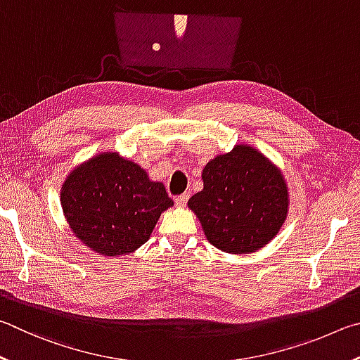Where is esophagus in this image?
Here are the masks:
<instances>
[{"mask_svg":"<svg viewBox=\"0 0 360 360\" xmlns=\"http://www.w3.org/2000/svg\"><path fill=\"white\" fill-rule=\"evenodd\" d=\"M188 199H190V194H188V193L181 194V196H176V198L174 199V200H175V205H176V207H185L186 202H188Z\"/></svg>","mask_w":360,"mask_h":360,"instance_id":"1","label":"esophagus"}]
</instances>
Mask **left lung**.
I'll use <instances>...</instances> for the list:
<instances>
[{
  "label": "left lung",
  "instance_id": "obj_1",
  "mask_svg": "<svg viewBox=\"0 0 360 360\" xmlns=\"http://www.w3.org/2000/svg\"><path fill=\"white\" fill-rule=\"evenodd\" d=\"M202 191L188 200L213 247L248 255L274 240L289 212L281 170L259 150L237 143L202 170Z\"/></svg>",
  "mask_w": 360,
  "mask_h": 360
}]
</instances>
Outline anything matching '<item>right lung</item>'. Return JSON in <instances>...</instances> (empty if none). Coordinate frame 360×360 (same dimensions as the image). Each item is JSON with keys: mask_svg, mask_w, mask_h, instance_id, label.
<instances>
[{"mask_svg": "<svg viewBox=\"0 0 360 360\" xmlns=\"http://www.w3.org/2000/svg\"><path fill=\"white\" fill-rule=\"evenodd\" d=\"M60 200L72 234L103 256L134 253L174 205L161 181L118 151H101L75 166Z\"/></svg>", "mask_w": 360, "mask_h": 360, "instance_id": "add662e5", "label": "right lung"}]
</instances>
